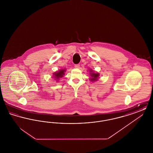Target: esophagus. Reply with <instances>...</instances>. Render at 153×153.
Here are the masks:
<instances>
[{"label": "esophagus", "mask_w": 153, "mask_h": 153, "mask_svg": "<svg viewBox=\"0 0 153 153\" xmlns=\"http://www.w3.org/2000/svg\"><path fill=\"white\" fill-rule=\"evenodd\" d=\"M74 67H75L76 68H79L80 67V65H79V64H75V65H74Z\"/></svg>", "instance_id": "1"}]
</instances>
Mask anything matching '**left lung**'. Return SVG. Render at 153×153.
Instances as JSON below:
<instances>
[{
	"mask_svg": "<svg viewBox=\"0 0 153 153\" xmlns=\"http://www.w3.org/2000/svg\"><path fill=\"white\" fill-rule=\"evenodd\" d=\"M90 74H91V80L92 81H95L97 80L98 77L99 76V73H95L92 72V71H90Z\"/></svg>",
	"mask_w": 153,
	"mask_h": 153,
	"instance_id": "obj_1",
	"label": "left lung"
}]
</instances>
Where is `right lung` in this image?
<instances>
[{"instance_id": "right-lung-1", "label": "right lung", "mask_w": 153, "mask_h": 153, "mask_svg": "<svg viewBox=\"0 0 153 153\" xmlns=\"http://www.w3.org/2000/svg\"><path fill=\"white\" fill-rule=\"evenodd\" d=\"M65 72V69H61L60 71H59L57 72L53 73V76L54 79H56V80H58L59 78H61L63 76V75L64 74V72Z\"/></svg>"}]
</instances>
